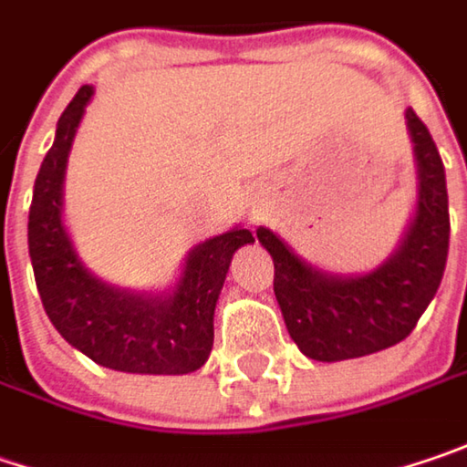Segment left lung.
<instances>
[{
    "label": "left lung",
    "mask_w": 467,
    "mask_h": 467,
    "mask_svg": "<svg viewBox=\"0 0 467 467\" xmlns=\"http://www.w3.org/2000/svg\"><path fill=\"white\" fill-rule=\"evenodd\" d=\"M405 120L418 165V207L384 265L365 275H331L305 263L270 228H257L260 244L273 257V292L289 337L313 360H352L400 344L441 284L450 249L444 165L412 107Z\"/></svg>",
    "instance_id": "obj_1"
}]
</instances>
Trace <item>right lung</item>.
<instances>
[{
	"instance_id": "obj_1",
	"label": "right lung",
	"mask_w": 467,
	"mask_h": 467,
	"mask_svg": "<svg viewBox=\"0 0 467 467\" xmlns=\"http://www.w3.org/2000/svg\"><path fill=\"white\" fill-rule=\"evenodd\" d=\"M91 97L94 86H81L65 107L55 144L36 175L28 254L41 305L59 337L105 368L152 376L192 373L210 358L213 315L231 257L254 236L231 228L194 246L173 292L133 294L97 278L76 254L62 223L67 154Z\"/></svg>"
}]
</instances>
